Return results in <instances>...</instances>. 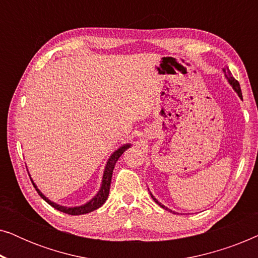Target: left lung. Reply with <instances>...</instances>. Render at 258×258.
<instances>
[{"label":"left lung","mask_w":258,"mask_h":258,"mask_svg":"<svg viewBox=\"0 0 258 258\" xmlns=\"http://www.w3.org/2000/svg\"><path fill=\"white\" fill-rule=\"evenodd\" d=\"M223 72H224V75H225V77H227V80H228V82L229 83H230V86L232 87V89H234L235 91H236V93H237V95H238V96L239 97H241L242 98V91H241V87H239V83H238V81L237 80H235L234 79V76H232L231 75V73H230V70H229L228 68L227 69H223ZM148 190H149V189H148ZM150 192V191H149ZM150 196L151 197H153V200L155 201V202H156L157 204H158V206H160V207H162V208H163V209H165V210H168V211H170V213H175V211H172V210H170V209H169V208H167V207H165V206H163V204H162V203H160V202H158V201L156 200V199H155V197H154V195H153V194H151L150 192ZM176 214V213H175Z\"/></svg>","instance_id":"8db88e82"}]
</instances>
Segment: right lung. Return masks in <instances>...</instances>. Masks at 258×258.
Wrapping results in <instances>:
<instances>
[{"label": "right lung", "mask_w": 258, "mask_h": 258, "mask_svg": "<svg viewBox=\"0 0 258 258\" xmlns=\"http://www.w3.org/2000/svg\"><path fill=\"white\" fill-rule=\"evenodd\" d=\"M130 146H132V144H129V143L128 144H124V146L119 147L117 150H115L114 153L111 154V156L109 157L107 164H105L104 172H103V177H102V184H101L100 190H98V192L93 197V199L89 201V202H87L86 204H83V206L69 208V207L59 206V204H56L55 202H51L50 200H48V197H45L43 194H42L40 190L37 189V186L33 182V179H31V182H33V184L35 186V189H36V191L38 192V195H40L42 199H43L48 204H50L52 208H55V209H57L59 211H62V213H66V214H68V215H83V214L91 213V211L96 210L100 207L103 206L105 201H107L108 196H109V190H110L112 170H114L116 162H117L119 156H121V155L124 153V151L128 149Z\"/></svg>", "instance_id": "right-lung-1"}]
</instances>
